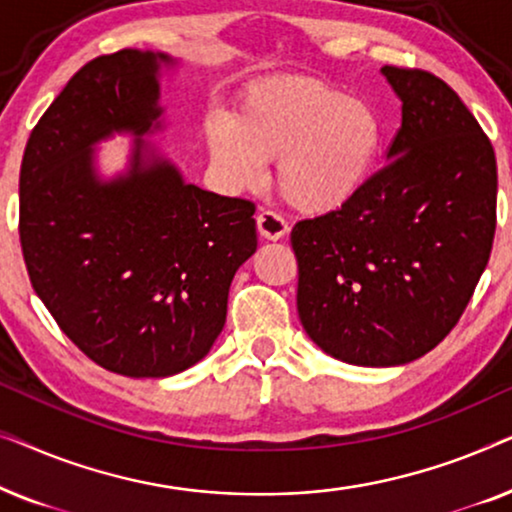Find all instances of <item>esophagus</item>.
<instances>
[{
	"label": "esophagus",
	"mask_w": 512,
	"mask_h": 512,
	"mask_svg": "<svg viewBox=\"0 0 512 512\" xmlns=\"http://www.w3.org/2000/svg\"><path fill=\"white\" fill-rule=\"evenodd\" d=\"M256 226H258V233H261V237H265V240H272V242L282 240V237L289 233V223H286L277 212H270V209H265V212L258 214Z\"/></svg>",
	"instance_id": "esophagus-1"
}]
</instances>
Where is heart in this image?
<instances>
[{"label":"heart","mask_w":512,"mask_h":512,"mask_svg":"<svg viewBox=\"0 0 512 512\" xmlns=\"http://www.w3.org/2000/svg\"><path fill=\"white\" fill-rule=\"evenodd\" d=\"M205 142L235 186H254L263 160H277V191L305 214L347 207L373 179L384 128L375 107L312 76L251 86L235 114H212Z\"/></svg>","instance_id":"heart-1"}]
</instances>
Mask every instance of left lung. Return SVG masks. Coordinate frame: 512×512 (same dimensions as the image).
<instances>
[{
	"label": "left lung",
	"mask_w": 512,
	"mask_h": 512,
	"mask_svg": "<svg viewBox=\"0 0 512 512\" xmlns=\"http://www.w3.org/2000/svg\"><path fill=\"white\" fill-rule=\"evenodd\" d=\"M403 102L389 163L356 200L298 221V314L307 335L354 366H401L457 326L492 254L496 158L436 74L384 65Z\"/></svg>",
	"instance_id": "obj_1"
}]
</instances>
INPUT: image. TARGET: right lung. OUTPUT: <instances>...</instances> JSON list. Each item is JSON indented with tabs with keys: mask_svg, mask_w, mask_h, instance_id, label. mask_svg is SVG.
I'll use <instances>...</instances> for the list:
<instances>
[{
	"mask_svg": "<svg viewBox=\"0 0 512 512\" xmlns=\"http://www.w3.org/2000/svg\"><path fill=\"white\" fill-rule=\"evenodd\" d=\"M163 53L100 55L76 72L27 139L20 247L62 333L97 366L167 377L198 363L226 324L228 289L256 251V205L186 184L149 153ZM140 137L128 175L100 182L89 146Z\"/></svg>",
	"mask_w": 512,
	"mask_h": 512,
	"instance_id": "1",
	"label": "right lung"
}]
</instances>
